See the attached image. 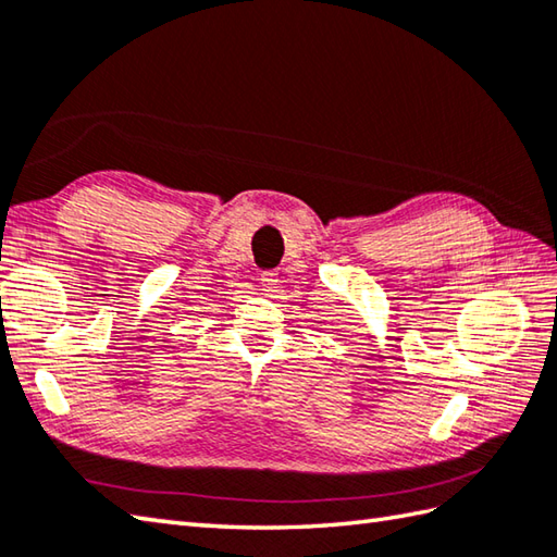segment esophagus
Returning a JSON list of instances; mask_svg holds the SVG:
<instances>
[{"label":"esophagus","instance_id":"esophagus-1","mask_svg":"<svg viewBox=\"0 0 557 557\" xmlns=\"http://www.w3.org/2000/svg\"><path fill=\"white\" fill-rule=\"evenodd\" d=\"M277 272H272V270H268V272H263V275H260V287H263L265 292H272L275 289V285H277Z\"/></svg>","mask_w":557,"mask_h":557}]
</instances>
